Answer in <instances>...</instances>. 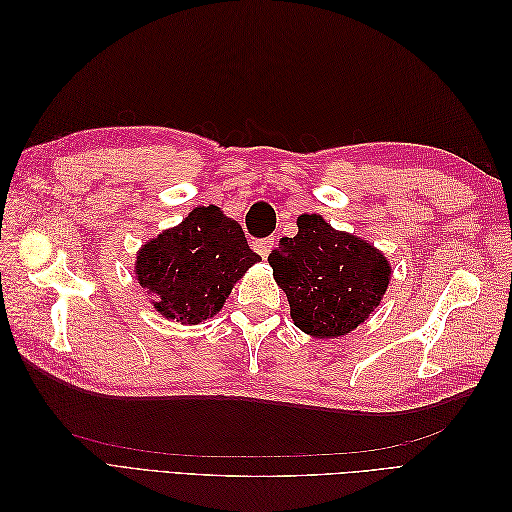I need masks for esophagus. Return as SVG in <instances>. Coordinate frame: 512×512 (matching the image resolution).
Listing matches in <instances>:
<instances>
[{"instance_id":"obj_1","label":"esophagus","mask_w":512,"mask_h":512,"mask_svg":"<svg viewBox=\"0 0 512 512\" xmlns=\"http://www.w3.org/2000/svg\"><path fill=\"white\" fill-rule=\"evenodd\" d=\"M273 247H275V239H273V237H269V239H258V241H254V250H256V254H258L260 258H265V260H267V256L271 254Z\"/></svg>"}]
</instances>
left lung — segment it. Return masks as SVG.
<instances>
[{
  "mask_svg": "<svg viewBox=\"0 0 512 512\" xmlns=\"http://www.w3.org/2000/svg\"><path fill=\"white\" fill-rule=\"evenodd\" d=\"M297 226V235L269 254L273 280L286 292L294 327L316 339L344 337L380 305L391 284V262L318 213L299 215Z\"/></svg>",
  "mask_w": 512,
  "mask_h": 512,
  "instance_id": "obj_1",
  "label": "left lung"
}]
</instances>
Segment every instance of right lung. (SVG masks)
Masks as SVG:
<instances>
[{
    "label": "right lung",
    "mask_w": 512,
    "mask_h": 512,
    "mask_svg": "<svg viewBox=\"0 0 512 512\" xmlns=\"http://www.w3.org/2000/svg\"><path fill=\"white\" fill-rule=\"evenodd\" d=\"M260 262L239 222L215 205L196 207L136 252V282L164 318L200 324L224 307L228 294Z\"/></svg>",
    "instance_id": "1"
}]
</instances>
